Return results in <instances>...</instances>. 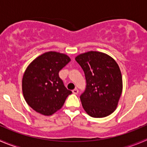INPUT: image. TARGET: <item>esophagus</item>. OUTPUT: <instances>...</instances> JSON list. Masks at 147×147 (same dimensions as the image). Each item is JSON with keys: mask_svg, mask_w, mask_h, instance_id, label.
<instances>
[{"mask_svg": "<svg viewBox=\"0 0 147 147\" xmlns=\"http://www.w3.org/2000/svg\"><path fill=\"white\" fill-rule=\"evenodd\" d=\"M72 92L74 93V94H77L78 93V90L77 88H75V89H74L73 90H72Z\"/></svg>", "mask_w": 147, "mask_h": 147, "instance_id": "34e87169", "label": "esophagus"}]
</instances>
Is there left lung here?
<instances>
[{
  "label": "left lung",
  "mask_w": 147,
  "mask_h": 147,
  "mask_svg": "<svg viewBox=\"0 0 147 147\" xmlns=\"http://www.w3.org/2000/svg\"><path fill=\"white\" fill-rule=\"evenodd\" d=\"M86 79V88L80 95L85 112L102 118L116 109L122 92L120 69L113 58L105 53L90 51L75 57Z\"/></svg>",
  "instance_id": "left-lung-1"
}]
</instances>
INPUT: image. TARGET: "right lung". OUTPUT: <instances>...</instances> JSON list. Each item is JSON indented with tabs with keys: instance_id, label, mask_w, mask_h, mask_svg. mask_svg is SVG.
I'll list each match as a JSON object with an SVG mask.
<instances>
[{
	"instance_id": "right-lung-1",
	"label": "right lung",
	"mask_w": 147,
	"mask_h": 147,
	"mask_svg": "<svg viewBox=\"0 0 147 147\" xmlns=\"http://www.w3.org/2000/svg\"><path fill=\"white\" fill-rule=\"evenodd\" d=\"M69 61L66 55L51 51L37 57L27 67L22 82L23 96L37 112L47 116L53 115L72 93L59 76V72Z\"/></svg>"
}]
</instances>
